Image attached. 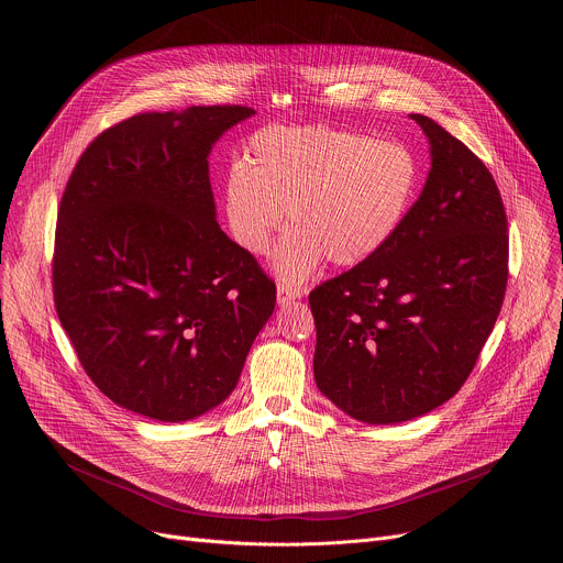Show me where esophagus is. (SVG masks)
<instances>
[{
  "label": "esophagus",
  "mask_w": 563,
  "mask_h": 563,
  "mask_svg": "<svg viewBox=\"0 0 563 563\" xmlns=\"http://www.w3.org/2000/svg\"><path fill=\"white\" fill-rule=\"evenodd\" d=\"M302 296V287H296V285H287V283H278L276 287V298H278V305H285L289 300H296Z\"/></svg>",
  "instance_id": "1"
}]
</instances>
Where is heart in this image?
<instances>
[{
  "label": "heart",
  "mask_w": 563,
  "mask_h": 563,
  "mask_svg": "<svg viewBox=\"0 0 563 563\" xmlns=\"http://www.w3.org/2000/svg\"><path fill=\"white\" fill-rule=\"evenodd\" d=\"M419 167L412 151L328 124H269L250 135L243 165L227 172L222 209L233 243L274 254L285 280H305L320 261L354 267L376 256L408 216Z\"/></svg>",
  "instance_id": "b5f03b06"
}]
</instances>
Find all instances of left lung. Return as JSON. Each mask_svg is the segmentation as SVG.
Instances as JSON below:
<instances>
[{"label": "left lung", "mask_w": 563, "mask_h": 563, "mask_svg": "<svg viewBox=\"0 0 563 563\" xmlns=\"http://www.w3.org/2000/svg\"><path fill=\"white\" fill-rule=\"evenodd\" d=\"M419 200L369 261L309 294L318 389L387 426L445 404L484 350L508 285V218L488 167L434 120Z\"/></svg>", "instance_id": "obj_1"}]
</instances>
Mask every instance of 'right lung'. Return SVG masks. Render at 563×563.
Listing matches in <instances>:
<instances>
[{"mask_svg": "<svg viewBox=\"0 0 563 563\" xmlns=\"http://www.w3.org/2000/svg\"><path fill=\"white\" fill-rule=\"evenodd\" d=\"M256 111L142 113L79 155L57 209L53 300L113 404L189 421L231 394L276 305L258 261L216 222L207 155Z\"/></svg>", "mask_w": 563, "mask_h": 563, "instance_id": "add662e5", "label": "right lung"}]
</instances>
